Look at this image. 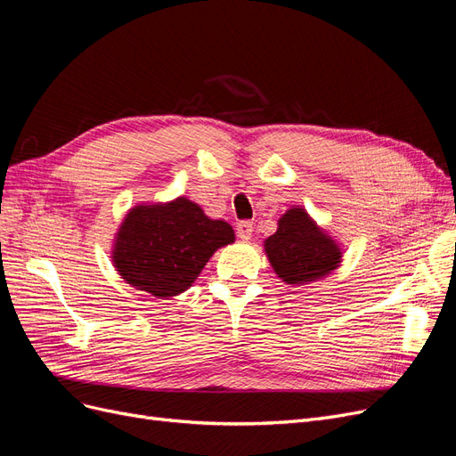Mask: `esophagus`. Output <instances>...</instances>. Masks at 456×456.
<instances>
[{
	"mask_svg": "<svg viewBox=\"0 0 456 456\" xmlns=\"http://www.w3.org/2000/svg\"><path fill=\"white\" fill-rule=\"evenodd\" d=\"M236 234H239L240 240H249L251 234H253V224L248 222V220L240 222L239 225H236Z\"/></svg>",
	"mask_w": 456,
	"mask_h": 456,
	"instance_id": "esophagus-1",
	"label": "esophagus"
}]
</instances>
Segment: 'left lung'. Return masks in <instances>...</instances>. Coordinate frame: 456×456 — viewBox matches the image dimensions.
<instances>
[{"instance_id":"8db88e82","label":"left lung","mask_w":456,"mask_h":456,"mask_svg":"<svg viewBox=\"0 0 456 456\" xmlns=\"http://www.w3.org/2000/svg\"><path fill=\"white\" fill-rule=\"evenodd\" d=\"M268 261L289 285H307L328 275L341 263V249L307 216L304 208H290L265 240Z\"/></svg>"}]
</instances>
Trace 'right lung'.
Segmentation results:
<instances>
[{
  "label": "right lung",
  "mask_w": 456,
  "mask_h": 456,
  "mask_svg": "<svg viewBox=\"0 0 456 456\" xmlns=\"http://www.w3.org/2000/svg\"><path fill=\"white\" fill-rule=\"evenodd\" d=\"M234 242L224 220H210L200 205L179 197L166 205L132 208L117 232L113 265L132 287L156 298L186 290L214 251Z\"/></svg>",
  "instance_id": "add662e5"
}]
</instances>
